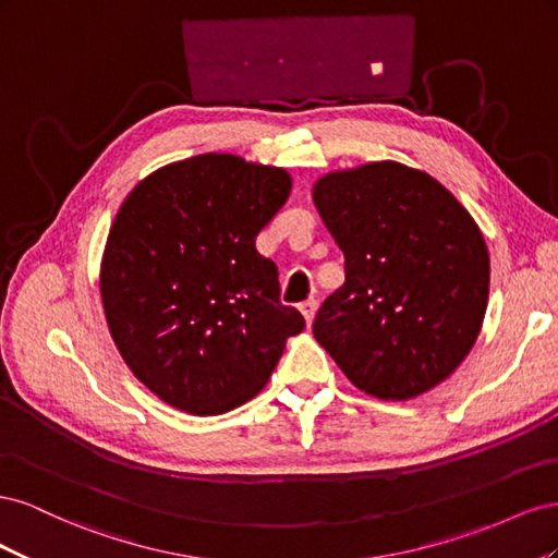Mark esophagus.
Wrapping results in <instances>:
<instances>
[{
	"label": "esophagus",
	"instance_id": "34e87169",
	"mask_svg": "<svg viewBox=\"0 0 558 558\" xmlns=\"http://www.w3.org/2000/svg\"><path fill=\"white\" fill-rule=\"evenodd\" d=\"M300 312H302V316H305L307 326H310L312 320H314V314H316V300L310 298V300H305V302H300Z\"/></svg>",
	"mask_w": 558,
	"mask_h": 558
}]
</instances>
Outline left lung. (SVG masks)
I'll use <instances>...</instances> for the list:
<instances>
[{
  "instance_id": "1",
  "label": "left lung",
  "mask_w": 558,
  "mask_h": 558,
  "mask_svg": "<svg viewBox=\"0 0 558 558\" xmlns=\"http://www.w3.org/2000/svg\"><path fill=\"white\" fill-rule=\"evenodd\" d=\"M314 205L344 253L316 342L369 396L430 391L482 330L492 267L477 223L440 181L393 160L320 177Z\"/></svg>"
}]
</instances>
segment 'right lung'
Instances as JSON below:
<instances>
[{
	"label": "right lung",
	"instance_id": "obj_1",
	"mask_svg": "<svg viewBox=\"0 0 558 558\" xmlns=\"http://www.w3.org/2000/svg\"><path fill=\"white\" fill-rule=\"evenodd\" d=\"M289 193L281 167L205 154L148 174L118 209L99 269L107 326L134 377L172 408H240L305 328L256 248Z\"/></svg>",
	"mask_w": 558,
	"mask_h": 558
}]
</instances>
